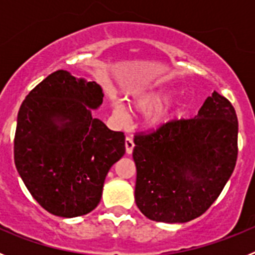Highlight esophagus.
Masks as SVG:
<instances>
[{"mask_svg": "<svg viewBox=\"0 0 255 255\" xmlns=\"http://www.w3.org/2000/svg\"><path fill=\"white\" fill-rule=\"evenodd\" d=\"M125 149L128 154H131L132 153V149H134V141H132L131 138L125 139Z\"/></svg>", "mask_w": 255, "mask_h": 255, "instance_id": "obj_1", "label": "esophagus"}]
</instances>
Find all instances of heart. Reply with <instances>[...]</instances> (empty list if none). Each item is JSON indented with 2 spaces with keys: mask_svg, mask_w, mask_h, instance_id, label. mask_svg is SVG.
<instances>
[{
  "mask_svg": "<svg viewBox=\"0 0 255 255\" xmlns=\"http://www.w3.org/2000/svg\"><path fill=\"white\" fill-rule=\"evenodd\" d=\"M168 96L167 91H154L149 92V93L140 94L139 97L134 98L132 101V107L136 110V111L145 112L150 111L154 107H157L158 105H161ZM126 106L121 102H114V112L117 117L124 119L126 115ZM171 116V107L170 106H166V107H161L158 110H155L153 114H150L149 121L150 126H159L162 124H164L166 121L170 119Z\"/></svg>",
  "mask_w": 255,
  "mask_h": 255,
  "instance_id": "1",
  "label": "heart"
}]
</instances>
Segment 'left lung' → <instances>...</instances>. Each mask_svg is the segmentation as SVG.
<instances>
[{"instance_id": "8db88e82", "label": "left lung", "mask_w": 255, "mask_h": 255, "mask_svg": "<svg viewBox=\"0 0 255 255\" xmlns=\"http://www.w3.org/2000/svg\"><path fill=\"white\" fill-rule=\"evenodd\" d=\"M238 117L213 92L194 119L136 135L135 203L145 217L184 224L203 215L229 181L238 157Z\"/></svg>"}]
</instances>
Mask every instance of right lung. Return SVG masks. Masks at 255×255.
<instances>
[{
  "label": "right lung",
  "mask_w": 255,
  "mask_h": 255,
  "mask_svg": "<svg viewBox=\"0 0 255 255\" xmlns=\"http://www.w3.org/2000/svg\"><path fill=\"white\" fill-rule=\"evenodd\" d=\"M100 84L58 70L26 96L17 114L13 159L33 198L52 215L73 218L93 211L110 168L125 154V135L92 111Z\"/></svg>",
  "instance_id": "right-lung-1"
}]
</instances>
